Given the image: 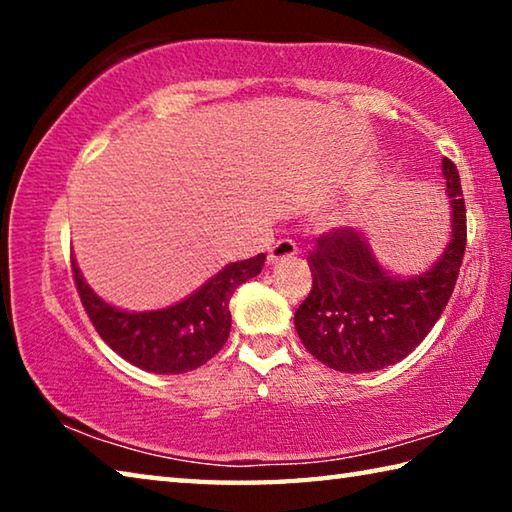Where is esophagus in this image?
Wrapping results in <instances>:
<instances>
[{
  "label": "esophagus",
  "instance_id": "1",
  "mask_svg": "<svg viewBox=\"0 0 512 512\" xmlns=\"http://www.w3.org/2000/svg\"><path fill=\"white\" fill-rule=\"evenodd\" d=\"M293 255H298L296 241L280 239V241H277V244L271 248V253H268V264H280V262H284V259H291Z\"/></svg>",
  "mask_w": 512,
  "mask_h": 512
}]
</instances>
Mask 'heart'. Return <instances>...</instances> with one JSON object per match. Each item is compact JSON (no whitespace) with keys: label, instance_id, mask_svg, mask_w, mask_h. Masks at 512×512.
<instances>
[{"label":"heart","instance_id":"1","mask_svg":"<svg viewBox=\"0 0 512 512\" xmlns=\"http://www.w3.org/2000/svg\"><path fill=\"white\" fill-rule=\"evenodd\" d=\"M354 216H357V214H354V212H348V214L343 216V221H354Z\"/></svg>","mask_w":512,"mask_h":512}]
</instances>
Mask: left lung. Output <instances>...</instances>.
I'll list each match as a JSON object with an SVG mask.
<instances>
[{"instance_id": "left-lung-1", "label": "left lung", "mask_w": 512, "mask_h": 512, "mask_svg": "<svg viewBox=\"0 0 512 512\" xmlns=\"http://www.w3.org/2000/svg\"><path fill=\"white\" fill-rule=\"evenodd\" d=\"M452 232L440 257L418 275H395L354 228L316 241L309 253L314 275L309 296L293 323L309 354L339 372H375L418 348L452 298L465 253V203L461 178L443 158Z\"/></svg>"}]
</instances>
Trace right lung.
<instances>
[{"instance_id":"add662e5","label":"right lung","mask_w":512,"mask_h":512,"mask_svg":"<svg viewBox=\"0 0 512 512\" xmlns=\"http://www.w3.org/2000/svg\"><path fill=\"white\" fill-rule=\"evenodd\" d=\"M266 255L232 262L192 296L153 311H126L108 305L85 282L72 257L74 282L94 329L121 359L155 375H180L201 368L230 336V298L239 284L262 273Z\"/></svg>"}]
</instances>
